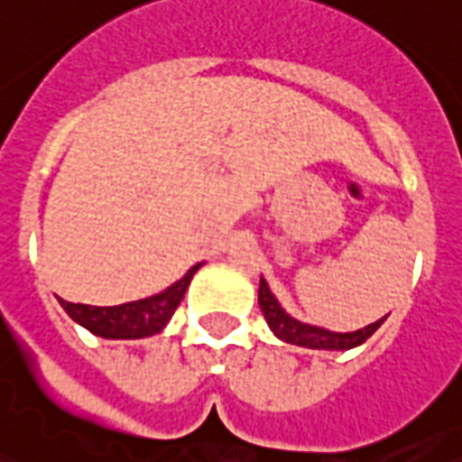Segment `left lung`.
Here are the masks:
<instances>
[{"mask_svg":"<svg viewBox=\"0 0 462 462\" xmlns=\"http://www.w3.org/2000/svg\"><path fill=\"white\" fill-rule=\"evenodd\" d=\"M259 309H262L266 323H269L272 333L279 340L299 345V347H310V350H353V347L365 343L387 320V316L379 318L370 326L353 330V333H336V330L313 326V323H303V320L283 310V306L276 300V296L272 293L264 279H259Z\"/></svg>","mask_w":462,"mask_h":462,"instance_id":"left-lung-1","label":"left lung"}]
</instances>
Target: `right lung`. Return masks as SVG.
Instances as JSON below:
<instances>
[{
	"label": "right lung",
	"mask_w": 462,
	"mask_h": 462,
	"mask_svg": "<svg viewBox=\"0 0 462 462\" xmlns=\"http://www.w3.org/2000/svg\"><path fill=\"white\" fill-rule=\"evenodd\" d=\"M200 266L203 264L190 266L169 289L153 293L149 299L122 303V306H85V303H70L63 299L58 300L68 316L73 318L78 326L88 328L92 336L105 337V340H142V337L162 333L166 328L173 310L179 309L180 299L186 296L188 283Z\"/></svg>",
	"instance_id": "right-lung-1"
}]
</instances>
